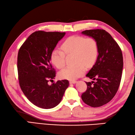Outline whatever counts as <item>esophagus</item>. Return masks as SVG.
Returning <instances> with one entry per match:
<instances>
[{
	"instance_id": "obj_1",
	"label": "esophagus",
	"mask_w": 135,
	"mask_h": 135,
	"mask_svg": "<svg viewBox=\"0 0 135 135\" xmlns=\"http://www.w3.org/2000/svg\"><path fill=\"white\" fill-rule=\"evenodd\" d=\"M76 83V81H70V84H75V83Z\"/></svg>"
}]
</instances>
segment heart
<instances>
[{
  "instance_id": "b5f03b06",
  "label": "heart",
  "mask_w": 135,
  "mask_h": 135,
  "mask_svg": "<svg viewBox=\"0 0 135 135\" xmlns=\"http://www.w3.org/2000/svg\"><path fill=\"white\" fill-rule=\"evenodd\" d=\"M62 49H55L51 54V60L57 68L65 65L66 56L74 55V64L76 65L64 68L59 73L61 79L75 80L85 73L86 67L94 65L98 54L97 41L93 37L85 38L82 36H71L62 43Z\"/></svg>"
}]
</instances>
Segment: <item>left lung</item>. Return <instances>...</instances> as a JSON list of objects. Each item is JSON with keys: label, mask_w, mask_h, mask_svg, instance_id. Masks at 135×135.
Listing matches in <instances>:
<instances>
[{"label": "left lung", "mask_w": 135, "mask_h": 135, "mask_svg": "<svg viewBox=\"0 0 135 135\" xmlns=\"http://www.w3.org/2000/svg\"><path fill=\"white\" fill-rule=\"evenodd\" d=\"M82 33L97 41L98 56L86 75L96 81L86 82L87 90L81 98L91 107H100L111 101L118 90L124 64L122 52L116 41L105 30H86Z\"/></svg>", "instance_id": "left-lung-1"}]
</instances>
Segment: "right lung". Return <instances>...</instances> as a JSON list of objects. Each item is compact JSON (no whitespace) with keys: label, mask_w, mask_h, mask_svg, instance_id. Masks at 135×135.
Listing matches in <instances>:
<instances>
[{"label":"right lung","mask_w":135,"mask_h":135,"mask_svg":"<svg viewBox=\"0 0 135 135\" xmlns=\"http://www.w3.org/2000/svg\"><path fill=\"white\" fill-rule=\"evenodd\" d=\"M65 32L32 33L18 51V79L21 89L29 101L38 107L50 109L61 102L69 86L67 79L57 81L51 86L56 72L51 64V54Z\"/></svg>","instance_id":"right-lung-1"}]
</instances>
